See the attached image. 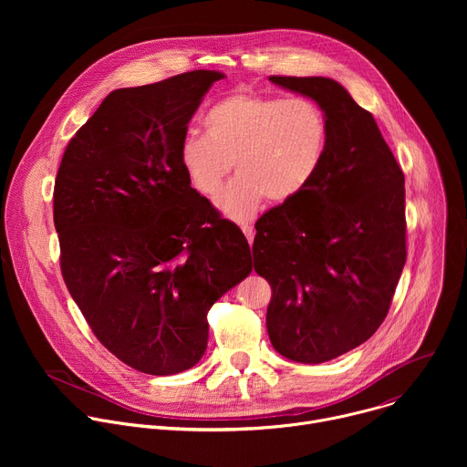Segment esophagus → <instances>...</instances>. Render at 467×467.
I'll use <instances>...</instances> for the list:
<instances>
[{"label": "esophagus", "instance_id": "34e87169", "mask_svg": "<svg viewBox=\"0 0 467 467\" xmlns=\"http://www.w3.org/2000/svg\"><path fill=\"white\" fill-rule=\"evenodd\" d=\"M242 231H244V234H245L247 242L251 244V242H253V236H254V229H253V225H251V223H242Z\"/></svg>", "mask_w": 467, "mask_h": 467}]
</instances>
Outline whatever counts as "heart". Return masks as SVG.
Returning a JSON list of instances; mask_svg holds the SVG:
<instances>
[{"instance_id": "heart-1", "label": "heart", "mask_w": 467, "mask_h": 467, "mask_svg": "<svg viewBox=\"0 0 467 467\" xmlns=\"http://www.w3.org/2000/svg\"><path fill=\"white\" fill-rule=\"evenodd\" d=\"M202 121L205 137H184L179 162L207 197L216 195L234 162L238 173L218 205L236 222L253 218L265 197L292 202L314 181L327 153L328 119L310 98L238 90L216 101Z\"/></svg>"}]
</instances>
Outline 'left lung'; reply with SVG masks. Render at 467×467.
Returning <instances> with one entry per match:
<instances>
[{
    "mask_svg": "<svg viewBox=\"0 0 467 467\" xmlns=\"http://www.w3.org/2000/svg\"><path fill=\"white\" fill-rule=\"evenodd\" d=\"M327 114L314 181L262 214L254 272L272 286L265 327L283 357L319 364L373 337L407 260L405 175L371 112L327 78L272 76Z\"/></svg>",
    "mask_w": 467,
    "mask_h": 467,
    "instance_id": "left-lung-1",
    "label": "left lung"
}]
</instances>
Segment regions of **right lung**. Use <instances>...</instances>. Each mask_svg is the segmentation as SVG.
Returning a JSON list of instances; mask_svg holds the SVG:
<instances>
[{"instance_id": "right-lung-1", "label": "right lung", "mask_w": 467, "mask_h": 467, "mask_svg": "<svg viewBox=\"0 0 467 467\" xmlns=\"http://www.w3.org/2000/svg\"><path fill=\"white\" fill-rule=\"evenodd\" d=\"M223 74L110 92L66 146L53 190L60 272L96 338L148 375L195 366L211 306L251 270L244 233L179 162L188 121Z\"/></svg>"}]
</instances>
